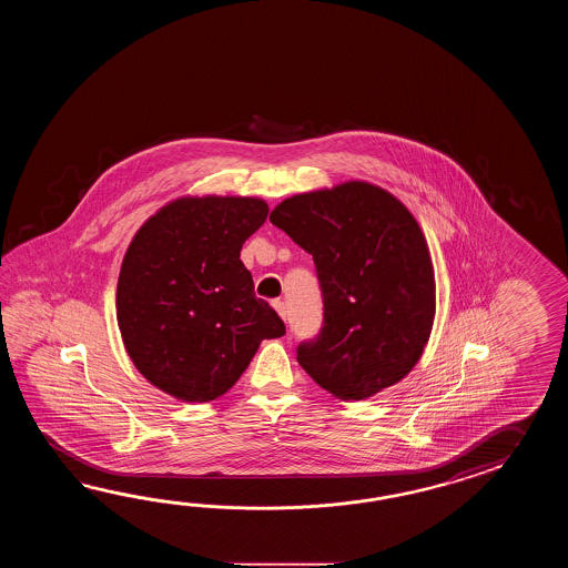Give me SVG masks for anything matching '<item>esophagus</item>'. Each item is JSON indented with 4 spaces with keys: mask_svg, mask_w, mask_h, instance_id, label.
Listing matches in <instances>:
<instances>
[{
    "mask_svg": "<svg viewBox=\"0 0 568 568\" xmlns=\"http://www.w3.org/2000/svg\"><path fill=\"white\" fill-rule=\"evenodd\" d=\"M272 306H274V308H276V313H278L280 316L286 321V304H284L282 301H274L272 302Z\"/></svg>",
    "mask_w": 568,
    "mask_h": 568,
    "instance_id": "34e87169",
    "label": "esophagus"
}]
</instances>
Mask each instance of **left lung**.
<instances>
[{
  "label": "left lung",
  "mask_w": 568,
  "mask_h": 568,
  "mask_svg": "<svg viewBox=\"0 0 568 568\" xmlns=\"http://www.w3.org/2000/svg\"><path fill=\"white\" fill-rule=\"evenodd\" d=\"M270 221L313 255L321 335L298 363L335 398L365 399L420 362L436 311L435 267L418 221L386 189L341 182L284 199Z\"/></svg>",
  "instance_id": "1"
}]
</instances>
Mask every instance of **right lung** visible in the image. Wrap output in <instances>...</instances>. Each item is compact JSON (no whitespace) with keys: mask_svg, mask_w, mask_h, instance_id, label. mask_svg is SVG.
<instances>
[{"mask_svg":"<svg viewBox=\"0 0 568 568\" xmlns=\"http://www.w3.org/2000/svg\"><path fill=\"white\" fill-rule=\"evenodd\" d=\"M267 211L255 196H181L133 235L118 280V325L135 369L172 398L223 396L260 343L286 333L255 298L240 260Z\"/></svg>","mask_w":568,"mask_h":568,"instance_id":"1","label":"right lung"}]
</instances>
